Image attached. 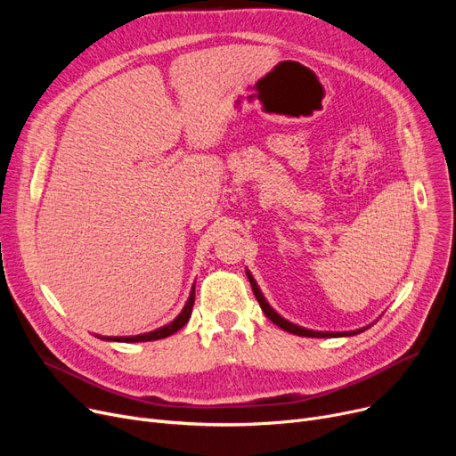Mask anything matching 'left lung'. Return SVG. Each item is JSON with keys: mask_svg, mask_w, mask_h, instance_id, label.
Instances as JSON below:
<instances>
[{"mask_svg": "<svg viewBox=\"0 0 456 456\" xmlns=\"http://www.w3.org/2000/svg\"><path fill=\"white\" fill-rule=\"evenodd\" d=\"M246 273H248V279H249V282H251L253 294H255V297H256V301H258V305H260V308H262V313H265L277 327H281V329L286 330V332L297 334V337H308V338H338V337H353V334H358V332H362V330L370 329V325H368V327L356 329V330L330 332V330H313V329H305V327H301V325H296V323H292V322H289V320H284L281 314L275 313V310L270 306V303L266 301V297L262 296V292H260V289H258L256 281L253 279V275H251L249 272H246Z\"/></svg>", "mask_w": 456, "mask_h": 456, "instance_id": "obj_1", "label": "left lung"}]
</instances>
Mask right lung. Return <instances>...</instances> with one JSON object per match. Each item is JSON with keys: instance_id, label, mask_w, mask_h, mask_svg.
<instances>
[{"instance_id": "obj_1", "label": "right lung", "mask_w": 456, "mask_h": 456, "mask_svg": "<svg viewBox=\"0 0 456 456\" xmlns=\"http://www.w3.org/2000/svg\"><path fill=\"white\" fill-rule=\"evenodd\" d=\"M194 301H196V286H191L190 290V296L183 306L181 313L177 314V318L170 323H166L155 330H150V332H143V334H136V337H98L102 340H107V342H127V344H134V342H153V340H160V338H166V337H172L174 332H177L179 329H183L190 316H191V306H194Z\"/></svg>"}]
</instances>
